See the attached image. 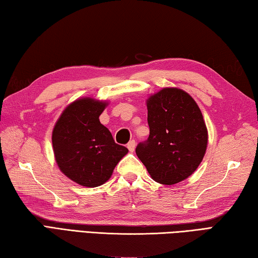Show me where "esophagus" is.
Here are the masks:
<instances>
[{"instance_id": "34e87169", "label": "esophagus", "mask_w": 258, "mask_h": 258, "mask_svg": "<svg viewBox=\"0 0 258 258\" xmlns=\"http://www.w3.org/2000/svg\"><path fill=\"white\" fill-rule=\"evenodd\" d=\"M126 147H128V150L130 151V152H134L135 151V147H136V142L134 141H130L129 143H128V145H126Z\"/></svg>"}]
</instances>
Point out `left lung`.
Returning <instances> with one entry per match:
<instances>
[{"label": "left lung", "instance_id": "8db88e82", "mask_svg": "<svg viewBox=\"0 0 258 258\" xmlns=\"http://www.w3.org/2000/svg\"><path fill=\"white\" fill-rule=\"evenodd\" d=\"M150 136L136 154L156 182L174 184L195 172L205 155L207 129L190 95L163 88L147 101Z\"/></svg>", "mask_w": 258, "mask_h": 258}]
</instances>
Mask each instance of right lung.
I'll list each match as a JSON object with an SVG mask.
<instances>
[{"mask_svg": "<svg viewBox=\"0 0 258 258\" xmlns=\"http://www.w3.org/2000/svg\"><path fill=\"white\" fill-rule=\"evenodd\" d=\"M106 103L81 98L70 104L57 120L52 135L58 168L72 181L98 187L107 181L128 148L115 144L99 122Z\"/></svg>", "mask_w": 258, "mask_h": 258, "instance_id": "obj_1", "label": "right lung"}]
</instances>
